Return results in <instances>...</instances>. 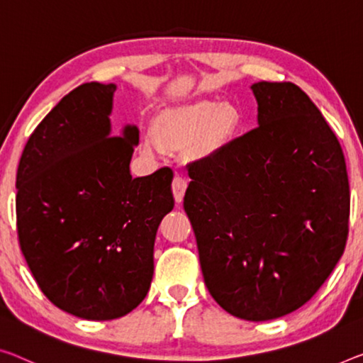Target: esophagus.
<instances>
[{"instance_id":"esophagus-1","label":"esophagus","mask_w":363,"mask_h":363,"mask_svg":"<svg viewBox=\"0 0 363 363\" xmlns=\"http://www.w3.org/2000/svg\"><path fill=\"white\" fill-rule=\"evenodd\" d=\"M186 186L188 183L185 178H183L182 175H175L174 182H172V191H174V198L177 203H182L183 201V196H185V191H186Z\"/></svg>"}]
</instances>
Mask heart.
Listing matches in <instances>:
<instances>
[{
  "label": "heart",
  "instance_id": "1",
  "mask_svg": "<svg viewBox=\"0 0 363 363\" xmlns=\"http://www.w3.org/2000/svg\"><path fill=\"white\" fill-rule=\"evenodd\" d=\"M240 121L242 116L233 105L216 100H198L167 108L154 118L150 138L143 141V150L154 155L159 149H178L193 141L194 154L206 157L230 141Z\"/></svg>",
  "mask_w": 363,
  "mask_h": 363
}]
</instances>
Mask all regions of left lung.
Segmentation results:
<instances>
[{
	"instance_id": "8db88e82",
	"label": "left lung",
	"mask_w": 363,
	"mask_h": 363,
	"mask_svg": "<svg viewBox=\"0 0 363 363\" xmlns=\"http://www.w3.org/2000/svg\"><path fill=\"white\" fill-rule=\"evenodd\" d=\"M258 128L188 167L183 208L204 282L247 321L289 315L318 292L349 232L336 135L292 82H255Z\"/></svg>"
}]
</instances>
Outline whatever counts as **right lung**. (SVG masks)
Returning <instances> with one entry per match:
<instances>
[{
	"instance_id": "right-lung-1",
	"label": "right lung",
	"mask_w": 363,
	"mask_h": 363,
	"mask_svg": "<svg viewBox=\"0 0 363 363\" xmlns=\"http://www.w3.org/2000/svg\"><path fill=\"white\" fill-rule=\"evenodd\" d=\"M115 84L86 82L32 133L16 177L22 255L60 310L94 321L135 310L154 274L174 172L133 178L136 125L111 136Z\"/></svg>"
}]
</instances>
